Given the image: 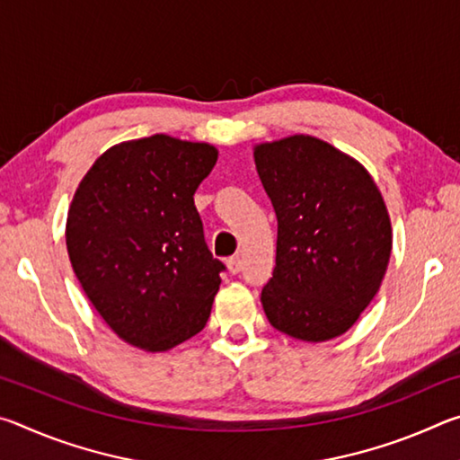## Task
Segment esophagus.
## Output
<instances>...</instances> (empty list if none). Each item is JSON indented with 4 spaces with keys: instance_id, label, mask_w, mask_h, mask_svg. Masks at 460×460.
<instances>
[{
    "instance_id": "obj_1",
    "label": "esophagus",
    "mask_w": 460,
    "mask_h": 460,
    "mask_svg": "<svg viewBox=\"0 0 460 460\" xmlns=\"http://www.w3.org/2000/svg\"><path fill=\"white\" fill-rule=\"evenodd\" d=\"M227 268H229L231 274H239V271H241V260H239V255H233V258L227 260Z\"/></svg>"
}]
</instances>
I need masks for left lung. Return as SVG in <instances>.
Wrapping results in <instances>:
<instances>
[{"mask_svg":"<svg viewBox=\"0 0 460 460\" xmlns=\"http://www.w3.org/2000/svg\"><path fill=\"white\" fill-rule=\"evenodd\" d=\"M253 158L278 219L263 313L298 341L341 337L385 276L392 223L384 197L359 162L313 136L260 144Z\"/></svg>","mask_w":460,"mask_h":460,"instance_id":"obj_1","label":"left lung"}]
</instances>
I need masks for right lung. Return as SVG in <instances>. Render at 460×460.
<instances>
[{"mask_svg":"<svg viewBox=\"0 0 460 460\" xmlns=\"http://www.w3.org/2000/svg\"><path fill=\"white\" fill-rule=\"evenodd\" d=\"M217 147L155 134L109 147L76 189L66 249L84 294L119 339L168 351L205 329L225 270L194 192Z\"/></svg>","mask_w":460,"mask_h":460,"instance_id":"add662e5","label":"right lung"}]
</instances>
